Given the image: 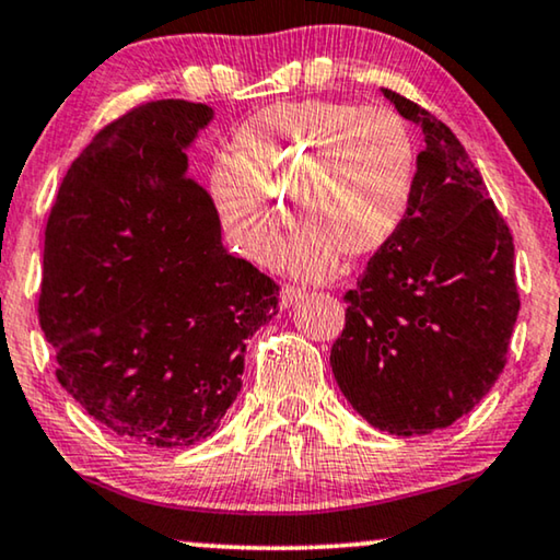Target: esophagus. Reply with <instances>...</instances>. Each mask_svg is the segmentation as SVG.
<instances>
[{
  "label": "esophagus",
  "instance_id": "34e87169",
  "mask_svg": "<svg viewBox=\"0 0 560 560\" xmlns=\"http://www.w3.org/2000/svg\"><path fill=\"white\" fill-rule=\"evenodd\" d=\"M305 295V290L303 288H298V285H285L280 290V305L282 308H290V305H295L298 301H301V298Z\"/></svg>",
  "mask_w": 560,
  "mask_h": 560
}]
</instances>
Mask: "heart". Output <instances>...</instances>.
Segmentation results:
<instances>
[{"mask_svg": "<svg viewBox=\"0 0 560 560\" xmlns=\"http://www.w3.org/2000/svg\"><path fill=\"white\" fill-rule=\"evenodd\" d=\"M416 186V140L389 106L280 102L236 132V158H219L211 196L244 255L272 262L288 224L285 198L305 229L293 265L305 278L331 272L343 252L370 255L393 240Z\"/></svg>", "mask_w": 560, "mask_h": 560, "instance_id": "heart-1", "label": "heart"}]
</instances>
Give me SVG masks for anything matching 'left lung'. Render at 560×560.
<instances>
[{
    "label": "left lung",
    "mask_w": 560,
    "mask_h": 560,
    "mask_svg": "<svg viewBox=\"0 0 560 560\" xmlns=\"http://www.w3.org/2000/svg\"><path fill=\"white\" fill-rule=\"evenodd\" d=\"M382 94L423 129L425 148L400 229L343 295L331 370L366 423L425 435L474 410L504 370L520 311L515 244L456 135Z\"/></svg>",
    "instance_id": "obj_1"
}]
</instances>
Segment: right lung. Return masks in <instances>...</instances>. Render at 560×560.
I'll return each mask as SVG.
<instances>
[{
  "label": "right lung",
  "instance_id": "right-lung-1",
  "mask_svg": "<svg viewBox=\"0 0 560 560\" xmlns=\"http://www.w3.org/2000/svg\"><path fill=\"white\" fill-rule=\"evenodd\" d=\"M206 104L160 98L106 125L68 167L45 226L40 328L56 377L117 439H209L242 389L244 351L280 288L221 244L186 150Z\"/></svg>",
  "mask_w": 560,
  "mask_h": 560
}]
</instances>
